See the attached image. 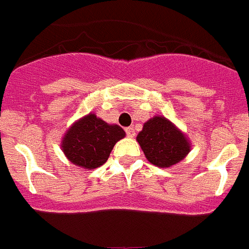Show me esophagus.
Instances as JSON below:
<instances>
[{
  "mask_svg": "<svg viewBox=\"0 0 249 249\" xmlns=\"http://www.w3.org/2000/svg\"><path fill=\"white\" fill-rule=\"evenodd\" d=\"M126 135H127V137H129V138H133L135 137V128H133V127H127L126 128Z\"/></svg>",
  "mask_w": 249,
  "mask_h": 249,
  "instance_id": "1",
  "label": "esophagus"
}]
</instances>
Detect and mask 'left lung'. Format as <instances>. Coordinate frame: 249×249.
Segmentation results:
<instances>
[{"instance_id": "left-lung-1", "label": "left lung", "mask_w": 249, "mask_h": 249, "mask_svg": "<svg viewBox=\"0 0 249 249\" xmlns=\"http://www.w3.org/2000/svg\"><path fill=\"white\" fill-rule=\"evenodd\" d=\"M137 141L147 160L157 167H171L190 152L184 135L164 117H153L144 123Z\"/></svg>"}]
</instances>
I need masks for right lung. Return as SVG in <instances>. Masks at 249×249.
I'll use <instances>...</instances> for the list:
<instances>
[{
	"instance_id": "add662e5",
	"label": "right lung",
	"mask_w": 249,
	"mask_h": 249,
	"mask_svg": "<svg viewBox=\"0 0 249 249\" xmlns=\"http://www.w3.org/2000/svg\"><path fill=\"white\" fill-rule=\"evenodd\" d=\"M117 124H108L89 113L68 129L62 149L72 163L83 168H97L108 160L112 148L124 137Z\"/></svg>"
}]
</instances>
